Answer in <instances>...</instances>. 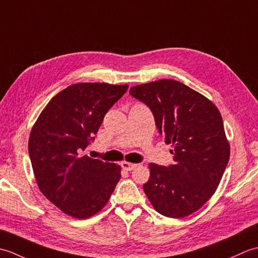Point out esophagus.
<instances>
[{
	"mask_svg": "<svg viewBox=\"0 0 258 258\" xmlns=\"http://www.w3.org/2000/svg\"><path fill=\"white\" fill-rule=\"evenodd\" d=\"M136 166H138V164H134V163H130V162H122V167L125 171H132Z\"/></svg>",
	"mask_w": 258,
	"mask_h": 258,
	"instance_id": "obj_1",
	"label": "esophagus"
}]
</instances>
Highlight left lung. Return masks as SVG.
Returning <instances> with one entry per match:
<instances>
[{
  "instance_id": "left-lung-1",
  "label": "left lung",
  "mask_w": 258,
  "mask_h": 258,
  "mask_svg": "<svg viewBox=\"0 0 258 258\" xmlns=\"http://www.w3.org/2000/svg\"><path fill=\"white\" fill-rule=\"evenodd\" d=\"M130 94L151 108L158 132L173 147L175 164L149 165L147 199L164 216H188L215 193L227 166L231 150L222 115L207 97L178 81L136 85Z\"/></svg>"
}]
</instances>
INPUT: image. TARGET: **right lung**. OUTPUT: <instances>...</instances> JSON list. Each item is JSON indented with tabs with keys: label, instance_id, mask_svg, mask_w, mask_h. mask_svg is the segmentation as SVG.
I'll list each match as a JSON object with an SVG mask.
<instances>
[{
	"label": "right lung",
	"instance_id": "1",
	"mask_svg": "<svg viewBox=\"0 0 258 258\" xmlns=\"http://www.w3.org/2000/svg\"><path fill=\"white\" fill-rule=\"evenodd\" d=\"M128 85L79 83L47 103L33 125L29 154L38 188L68 215L100 212L120 178V166L83 155L107 111Z\"/></svg>",
	"mask_w": 258,
	"mask_h": 258
}]
</instances>
